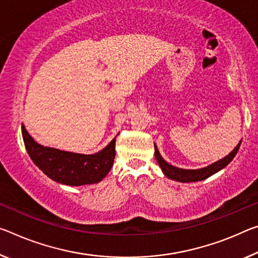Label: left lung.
Here are the masks:
<instances>
[{
  "label": "left lung",
  "mask_w": 258,
  "mask_h": 258,
  "mask_svg": "<svg viewBox=\"0 0 258 258\" xmlns=\"http://www.w3.org/2000/svg\"><path fill=\"white\" fill-rule=\"evenodd\" d=\"M241 145V141L238 144V146L233 149L227 156L224 158L219 159V161L212 163L211 165H208L206 167H202V169H196V170H187V169H180V167L173 166L167 163L164 158L161 156L159 154L157 146H155V157H156L158 165L161 166L162 172L164 173L167 178L171 179V180L179 181V182H195V181H202L204 179L211 177L212 174L217 173L218 171L224 169L228 163H230L233 158L235 157L236 153L239 151Z\"/></svg>",
  "instance_id": "8db88e82"
}]
</instances>
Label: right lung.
Masks as SVG:
<instances>
[{
	"instance_id": "add662e5",
	"label": "right lung",
	"mask_w": 258,
	"mask_h": 258,
	"mask_svg": "<svg viewBox=\"0 0 258 258\" xmlns=\"http://www.w3.org/2000/svg\"><path fill=\"white\" fill-rule=\"evenodd\" d=\"M23 140L34 164L52 180L63 185L81 186L97 183L111 170L116 156V138L99 153L92 155L70 153L34 141L22 125Z\"/></svg>"
}]
</instances>
